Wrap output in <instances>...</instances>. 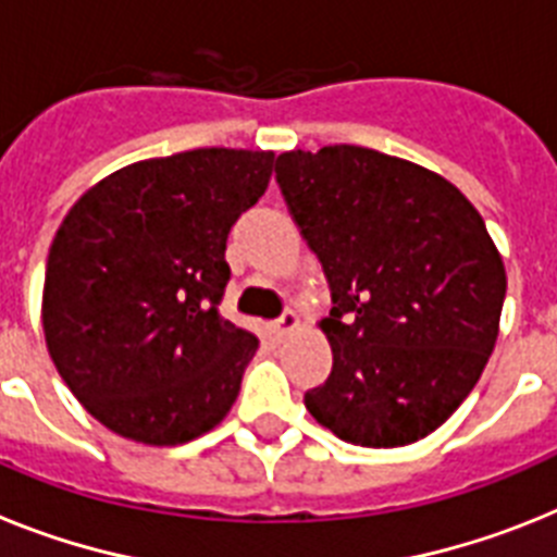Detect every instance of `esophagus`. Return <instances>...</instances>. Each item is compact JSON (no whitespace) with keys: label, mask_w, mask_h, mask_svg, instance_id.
<instances>
[{"label":"esophagus","mask_w":557,"mask_h":557,"mask_svg":"<svg viewBox=\"0 0 557 557\" xmlns=\"http://www.w3.org/2000/svg\"><path fill=\"white\" fill-rule=\"evenodd\" d=\"M272 327H274V333H277V336H288V333H294L299 327V313L297 311H285Z\"/></svg>","instance_id":"1"}]
</instances>
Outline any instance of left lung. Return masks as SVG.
I'll list each match as a JSON object with an SVG mask.
<instances>
[{
	"label": "left lung",
	"mask_w": 557,
	"mask_h": 557,
	"mask_svg": "<svg viewBox=\"0 0 557 557\" xmlns=\"http://www.w3.org/2000/svg\"><path fill=\"white\" fill-rule=\"evenodd\" d=\"M277 182L331 283V379L306 409L338 440L398 448L468 398L499 336L505 260L480 210L409 159L325 145L277 157Z\"/></svg>",
	"instance_id": "obj_1"
}]
</instances>
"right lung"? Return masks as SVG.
Instances as JSON below:
<instances>
[{"label": "right lung", "instance_id": "1", "mask_svg": "<svg viewBox=\"0 0 557 557\" xmlns=\"http://www.w3.org/2000/svg\"><path fill=\"white\" fill-rule=\"evenodd\" d=\"M274 151L143 159L77 198L47 255L41 327L72 395L109 432L182 446L230 414L258 336L221 317L226 238Z\"/></svg>", "mask_w": 557, "mask_h": 557}]
</instances>
